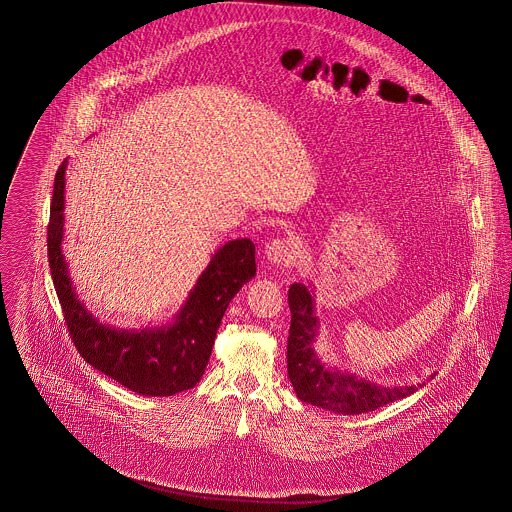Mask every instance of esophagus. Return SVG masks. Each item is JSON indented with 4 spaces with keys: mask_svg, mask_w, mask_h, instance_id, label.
Instances as JSON below:
<instances>
[{
    "mask_svg": "<svg viewBox=\"0 0 512 512\" xmlns=\"http://www.w3.org/2000/svg\"><path fill=\"white\" fill-rule=\"evenodd\" d=\"M298 245L294 239L290 237H276L273 241L267 243L265 247V257L273 263V265H280V267H288L292 265V261L296 259V251Z\"/></svg>",
    "mask_w": 512,
    "mask_h": 512,
    "instance_id": "34e87169",
    "label": "esophagus"
}]
</instances>
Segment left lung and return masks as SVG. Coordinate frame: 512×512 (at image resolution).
I'll list each match as a JSON object with an SVG mask.
<instances>
[{
    "label": "left lung",
    "mask_w": 512,
    "mask_h": 512,
    "mask_svg": "<svg viewBox=\"0 0 512 512\" xmlns=\"http://www.w3.org/2000/svg\"><path fill=\"white\" fill-rule=\"evenodd\" d=\"M288 306L292 314L286 347L288 378L302 401L339 415H360L403 399L423 386L382 388L356 378V374L325 366L314 351L319 323L310 288L294 282L288 290Z\"/></svg>",
    "instance_id": "left-lung-1"
}]
</instances>
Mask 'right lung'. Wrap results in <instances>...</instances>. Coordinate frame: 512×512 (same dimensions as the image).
I'll list each match as a JSON object with an SVG mask.
<instances>
[{
    "label": "right lung",
    "mask_w": 512,
    "mask_h": 512,
    "mask_svg": "<svg viewBox=\"0 0 512 512\" xmlns=\"http://www.w3.org/2000/svg\"><path fill=\"white\" fill-rule=\"evenodd\" d=\"M66 163L54 177L46 241L54 288L78 353L136 394L167 397L191 390L204 374L226 308L239 288L255 276L253 241H228L212 255L173 323L142 331L103 325L79 302L62 255Z\"/></svg>",
    "instance_id": "right-lung-1"
}]
</instances>
